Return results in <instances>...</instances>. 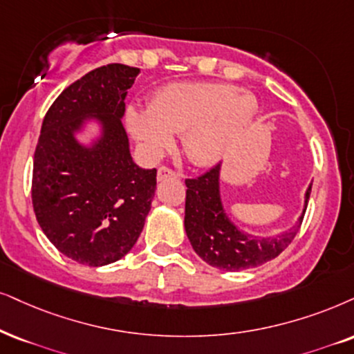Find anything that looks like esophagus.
Segmentation results:
<instances>
[{
    "label": "esophagus",
    "mask_w": 354,
    "mask_h": 354,
    "mask_svg": "<svg viewBox=\"0 0 354 354\" xmlns=\"http://www.w3.org/2000/svg\"><path fill=\"white\" fill-rule=\"evenodd\" d=\"M165 178H178V173H174L173 169L168 167H162L158 169V173H156V180L162 181Z\"/></svg>",
    "instance_id": "34e87169"
}]
</instances>
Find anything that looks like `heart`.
Segmentation results:
<instances>
[{
	"mask_svg": "<svg viewBox=\"0 0 354 354\" xmlns=\"http://www.w3.org/2000/svg\"><path fill=\"white\" fill-rule=\"evenodd\" d=\"M258 101L223 83H171L156 93L149 109H129V131L147 158L158 160L181 133L187 158L198 167L217 163L252 124Z\"/></svg>",
	"mask_w": 354,
	"mask_h": 354,
	"instance_id": "heart-1",
	"label": "heart"
}]
</instances>
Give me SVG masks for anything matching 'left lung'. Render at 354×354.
Here are the masks:
<instances>
[{
	"label": "left lung",
	"mask_w": 354,
	"mask_h": 354,
	"mask_svg": "<svg viewBox=\"0 0 354 354\" xmlns=\"http://www.w3.org/2000/svg\"><path fill=\"white\" fill-rule=\"evenodd\" d=\"M221 165L198 178L186 180L185 229L194 252L205 263L223 271H241L271 261L289 247L306 214L312 185L306 192L302 216L292 229L277 236L258 239L243 234L227 217L221 199Z\"/></svg>",
	"instance_id": "1"
}]
</instances>
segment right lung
<instances>
[{"mask_svg":"<svg viewBox=\"0 0 354 354\" xmlns=\"http://www.w3.org/2000/svg\"><path fill=\"white\" fill-rule=\"evenodd\" d=\"M136 66L91 70L48 107L34 153L32 205L58 252L88 266H104L131 252L156 189V169L133 163L120 118ZM103 133L91 147L74 137L84 120Z\"/></svg>","mask_w":354,"mask_h":354,"instance_id":"obj_1","label":"right lung"}]
</instances>
